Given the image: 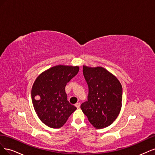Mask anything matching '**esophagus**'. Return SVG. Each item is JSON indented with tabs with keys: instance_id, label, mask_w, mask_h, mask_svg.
<instances>
[{
	"instance_id": "34e87169",
	"label": "esophagus",
	"mask_w": 155,
	"mask_h": 155,
	"mask_svg": "<svg viewBox=\"0 0 155 155\" xmlns=\"http://www.w3.org/2000/svg\"><path fill=\"white\" fill-rule=\"evenodd\" d=\"M75 106H76L78 109V108H79V107H80V104H79V103H76V105H75Z\"/></svg>"
}]
</instances>
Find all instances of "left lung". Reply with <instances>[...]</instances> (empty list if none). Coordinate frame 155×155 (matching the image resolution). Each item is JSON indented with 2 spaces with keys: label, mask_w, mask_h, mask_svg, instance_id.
I'll return each instance as SVG.
<instances>
[{
  "label": "left lung",
  "mask_w": 155,
  "mask_h": 155,
  "mask_svg": "<svg viewBox=\"0 0 155 155\" xmlns=\"http://www.w3.org/2000/svg\"><path fill=\"white\" fill-rule=\"evenodd\" d=\"M88 86V101L81 109L96 129L109 126L118 117L122 105V86L114 75L101 67L83 65Z\"/></svg>",
  "instance_id": "left-lung-1"
}]
</instances>
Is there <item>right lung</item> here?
<instances>
[{
    "label": "right lung",
    "mask_w": 155,
    "mask_h": 155,
    "mask_svg": "<svg viewBox=\"0 0 155 155\" xmlns=\"http://www.w3.org/2000/svg\"><path fill=\"white\" fill-rule=\"evenodd\" d=\"M79 70V66L56 65L40 74L33 84L31 100L35 111L49 127H61L76 110L67 100L65 87Z\"/></svg>",
    "instance_id": "right-lung-1"
}]
</instances>
